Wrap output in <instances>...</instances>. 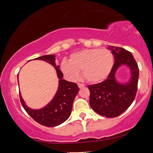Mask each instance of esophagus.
<instances>
[{"mask_svg":"<svg viewBox=\"0 0 153 153\" xmlns=\"http://www.w3.org/2000/svg\"><path fill=\"white\" fill-rule=\"evenodd\" d=\"M78 86L79 88H83L85 87V85L84 84H82V83H78Z\"/></svg>","mask_w":153,"mask_h":153,"instance_id":"obj_1","label":"esophagus"}]
</instances>
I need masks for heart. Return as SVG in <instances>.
Listing matches in <instances>:
<instances>
[{"label": "heart", "instance_id": "obj_1", "mask_svg": "<svg viewBox=\"0 0 153 153\" xmlns=\"http://www.w3.org/2000/svg\"><path fill=\"white\" fill-rule=\"evenodd\" d=\"M114 65V56L106 49H87L72 53L70 60L64 58L61 70L67 78L75 81L82 71L88 81L96 83L107 78Z\"/></svg>", "mask_w": 153, "mask_h": 153}]
</instances>
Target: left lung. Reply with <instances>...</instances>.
<instances>
[{
	"instance_id": "left-lung-1",
	"label": "left lung",
	"mask_w": 153,
	"mask_h": 153,
	"mask_svg": "<svg viewBox=\"0 0 153 153\" xmlns=\"http://www.w3.org/2000/svg\"><path fill=\"white\" fill-rule=\"evenodd\" d=\"M114 57V64L104 81L88 85L90 105L97 114L107 118L120 116L134 100L139 80V68L131 52L121 47L108 46ZM122 66L130 69L131 77L125 82L116 79V72Z\"/></svg>"
}]
</instances>
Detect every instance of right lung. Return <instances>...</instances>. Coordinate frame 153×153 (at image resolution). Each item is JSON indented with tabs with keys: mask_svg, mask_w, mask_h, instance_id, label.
I'll list each match as a JSON object with an SVG mask.
<instances>
[{
	"mask_svg": "<svg viewBox=\"0 0 153 153\" xmlns=\"http://www.w3.org/2000/svg\"><path fill=\"white\" fill-rule=\"evenodd\" d=\"M55 56V55L51 54L40 56L34 59L47 62L55 68L59 81L58 90L53 99L44 107L39 109H34L26 105L21 93H19L21 102L26 111L36 122L47 127L58 126L68 120L72 113L73 102L79 91L78 85L76 83L62 79L63 74L59 70V65L56 64ZM17 79H19V75Z\"/></svg>",
	"mask_w": 153,
	"mask_h": 153,
	"instance_id": "1",
	"label": "right lung"
}]
</instances>
